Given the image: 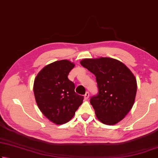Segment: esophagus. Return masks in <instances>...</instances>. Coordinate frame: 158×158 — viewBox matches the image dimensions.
Wrapping results in <instances>:
<instances>
[{
	"label": "esophagus",
	"instance_id": "34e87169",
	"mask_svg": "<svg viewBox=\"0 0 158 158\" xmlns=\"http://www.w3.org/2000/svg\"><path fill=\"white\" fill-rule=\"evenodd\" d=\"M89 94L88 92H86V93H85V94L84 95L85 100H88V98H89Z\"/></svg>",
	"mask_w": 158,
	"mask_h": 158
}]
</instances>
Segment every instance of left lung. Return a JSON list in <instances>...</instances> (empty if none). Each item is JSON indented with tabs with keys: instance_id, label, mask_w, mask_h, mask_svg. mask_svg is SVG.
I'll use <instances>...</instances> for the list:
<instances>
[{
	"instance_id": "left-lung-1",
	"label": "left lung",
	"mask_w": 158,
	"mask_h": 158,
	"mask_svg": "<svg viewBox=\"0 0 158 158\" xmlns=\"http://www.w3.org/2000/svg\"><path fill=\"white\" fill-rule=\"evenodd\" d=\"M80 64L93 73L98 94L90 98L98 120L107 125L118 123L134 106L137 82L134 74L121 61L110 57L83 59Z\"/></svg>"
}]
</instances>
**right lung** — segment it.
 I'll return each instance as SVG.
<instances>
[{"label": "right lung", "instance_id": "1", "mask_svg": "<svg viewBox=\"0 0 158 158\" xmlns=\"http://www.w3.org/2000/svg\"><path fill=\"white\" fill-rule=\"evenodd\" d=\"M75 64L67 60L46 65L37 75L33 92L37 105L50 121L62 125L72 119L83 103V97L75 92V84L68 78Z\"/></svg>", "mask_w": 158, "mask_h": 158}]
</instances>
